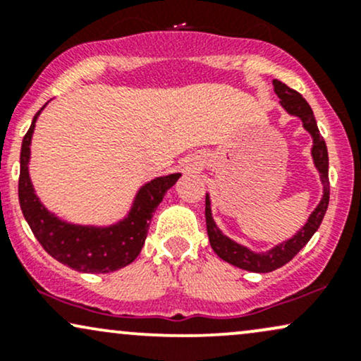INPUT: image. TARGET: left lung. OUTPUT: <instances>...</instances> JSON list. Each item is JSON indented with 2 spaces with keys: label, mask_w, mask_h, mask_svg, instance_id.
<instances>
[{
  "label": "left lung",
  "mask_w": 361,
  "mask_h": 361,
  "mask_svg": "<svg viewBox=\"0 0 361 361\" xmlns=\"http://www.w3.org/2000/svg\"><path fill=\"white\" fill-rule=\"evenodd\" d=\"M273 88H275L276 97L280 98L281 109L287 111L288 115L299 117L302 120V127L309 132L312 137V154L314 166L319 171L322 183V198L319 205L314 209V212L309 215L307 222L302 226V229L293 238L287 239V241L276 244L271 250L264 252H255L250 247L243 246V244L233 241L222 234L212 217V210H210V197L209 193L205 195V221H207V234H209V241L215 255L219 258L227 261V263L234 264V267L241 268V270L255 271V273H270L276 268H281L287 264L293 256L299 252L302 247L310 241L314 233L321 226L322 219L329 205V157H327V147L324 139H322L321 132L317 128V122L314 118V111L309 106V103L302 98L300 93L295 90L288 88L285 82L279 80H273Z\"/></svg>",
  "instance_id": "obj_1"
}]
</instances>
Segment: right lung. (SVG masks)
Returning <instances> with one entry per match:
<instances>
[{
	"instance_id": "right-lung-1",
	"label": "right lung",
	"mask_w": 361,
	"mask_h": 361,
	"mask_svg": "<svg viewBox=\"0 0 361 361\" xmlns=\"http://www.w3.org/2000/svg\"><path fill=\"white\" fill-rule=\"evenodd\" d=\"M45 105L32 120L20 152L18 200L25 221L28 222L32 233L37 241L42 244L44 250L66 267L82 273H110L120 270L139 256L147 238L152 212L163 202L164 193L176 183L181 173L157 176L140 186L126 217L110 226H82V224L62 221L51 210L45 209L40 198L37 197L28 173L32 135H34L37 118Z\"/></svg>"
}]
</instances>
